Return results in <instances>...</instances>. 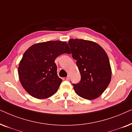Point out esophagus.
<instances>
[{
  "label": "esophagus",
  "instance_id": "obj_1",
  "mask_svg": "<svg viewBox=\"0 0 132 132\" xmlns=\"http://www.w3.org/2000/svg\"><path fill=\"white\" fill-rule=\"evenodd\" d=\"M66 80H70V76H67V77H66Z\"/></svg>",
  "mask_w": 132,
  "mask_h": 132
}]
</instances>
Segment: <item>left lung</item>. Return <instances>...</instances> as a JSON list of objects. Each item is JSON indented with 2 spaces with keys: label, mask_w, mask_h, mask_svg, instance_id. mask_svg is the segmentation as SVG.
<instances>
[{
  "label": "left lung",
  "mask_w": 132,
  "mask_h": 132,
  "mask_svg": "<svg viewBox=\"0 0 132 132\" xmlns=\"http://www.w3.org/2000/svg\"><path fill=\"white\" fill-rule=\"evenodd\" d=\"M68 44L81 76L80 82L73 84L76 93L87 100L98 98L111 80L107 54L100 45L91 41L70 39Z\"/></svg>",
  "instance_id": "left-lung-1"
}]
</instances>
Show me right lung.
Segmentation results:
<instances>
[{
    "label": "right lung",
    "instance_id": "1",
    "mask_svg": "<svg viewBox=\"0 0 132 132\" xmlns=\"http://www.w3.org/2000/svg\"><path fill=\"white\" fill-rule=\"evenodd\" d=\"M63 53H70L66 42L52 41L30 46L19 63L18 73L21 85L32 97L45 99L56 93L62 82L57 75L55 60Z\"/></svg>",
    "mask_w": 132,
    "mask_h": 132
}]
</instances>
